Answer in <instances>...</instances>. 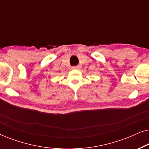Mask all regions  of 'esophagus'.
I'll return each instance as SVG.
<instances>
[{
	"mask_svg": "<svg viewBox=\"0 0 149 149\" xmlns=\"http://www.w3.org/2000/svg\"><path fill=\"white\" fill-rule=\"evenodd\" d=\"M81 68V66H72V69H79Z\"/></svg>",
	"mask_w": 149,
	"mask_h": 149,
	"instance_id": "esophagus-1",
	"label": "esophagus"
}]
</instances>
